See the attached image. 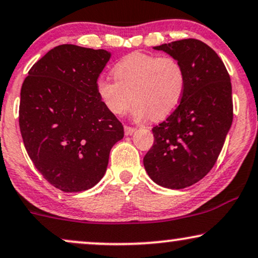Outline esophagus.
Wrapping results in <instances>:
<instances>
[{"label": "esophagus", "instance_id": "esophagus-1", "mask_svg": "<svg viewBox=\"0 0 258 258\" xmlns=\"http://www.w3.org/2000/svg\"><path fill=\"white\" fill-rule=\"evenodd\" d=\"M136 131V128H133V127H130V126H125V135L126 136H131L133 132Z\"/></svg>", "mask_w": 258, "mask_h": 258}]
</instances>
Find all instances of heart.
<instances>
[{
	"instance_id": "b5f03b06",
	"label": "heart",
	"mask_w": 258,
	"mask_h": 258,
	"mask_svg": "<svg viewBox=\"0 0 258 258\" xmlns=\"http://www.w3.org/2000/svg\"><path fill=\"white\" fill-rule=\"evenodd\" d=\"M113 74L115 79L98 78L96 91L105 109L116 116L128 110L133 99L136 121L164 119L178 108L185 91L184 68L173 57L132 52L117 62Z\"/></svg>"
}]
</instances>
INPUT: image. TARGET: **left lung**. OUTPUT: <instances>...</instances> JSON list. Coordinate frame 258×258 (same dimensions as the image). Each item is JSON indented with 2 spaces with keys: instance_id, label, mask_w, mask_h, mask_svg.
Here are the masks:
<instances>
[{
  "instance_id": "1",
  "label": "left lung",
  "mask_w": 258,
  "mask_h": 258,
  "mask_svg": "<svg viewBox=\"0 0 258 258\" xmlns=\"http://www.w3.org/2000/svg\"><path fill=\"white\" fill-rule=\"evenodd\" d=\"M153 49L179 61L185 91L178 108L153 128L154 145L143 162L154 182L180 190L203 179L221 153L233 120L231 78L218 54L198 39Z\"/></svg>"
}]
</instances>
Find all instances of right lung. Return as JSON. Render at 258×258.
Segmentation results:
<instances>
[{
  "mask_svg": "<svg viewBox=\"0 0 258 258\" xmlns=\"http://www.w3.org/2000/svg\"><path fill=\"white\" fill-rule=\"evenodd\" d=\"M111 52L62 44L29 71L20 92L19 126L38 172L63 192L94 187L107 170L123 127L99 101L96 82Z\"/></svg>",
  "mask_w": 258,
  "mask_h": 258,
  "instance_id": "obj_1",
  "label": "right lung"
}]
</instances>
